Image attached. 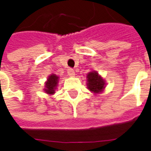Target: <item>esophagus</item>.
Returning <instances> with one entry per match:
<instances>
[{
    "instance_id": "34e87169",
    "label": "esophagus",
    "mask_w": 151,
    "mask_h": 151,
    "mask_svg": "<svg viewBox=\"0 0 151 151\" xmlns=\"http://www.w3.org/2000/svg\"><path fill=\"white\" fill-rule=\"evenodd\" d=\"M67 72H68V74H69V77H74L75 76V72H74V70L73 69H68L67 70Z\"/></svg>"
}]
</instances>
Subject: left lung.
Listing matches in <instances>:
<instances>
[{
    "instance_id": "obj_1",
    "label": "left lung",
    "mask_w": 151,
    "mask_h": 151,
    "mask_svg": "<svg viewBox=\"0 0 151 151\" xmlns=\"http://www.w3.org/2000/svg\"><path fill=\"white\" fill-rule=\"evenodd\" d=\"M88 89L94 93H99L104 89L105 82L98 73L90 72L87 75Z\"/></svg>"
}]
</instances>
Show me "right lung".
I'll list each match as a JSON object with an SVG mask.
<instances>
[{
  "label": "right lung",
  "instance_id": "1",
  "mask_svg": "<svg viewBox=\"0 0 151 151\" xmlns=\"http://www.w3.org/2000/svg\"><path fill=\"white\" fill-rule=\"evenodd\" d=\"M58 78H59L55 74H52L50 77H48L47 81L46 82V89H45V91L47 94L52 95L55 93V89L57 86Z\"/></svg>",
  "mask_w": 151,
  "mask_h": 151
}]
</instances>
